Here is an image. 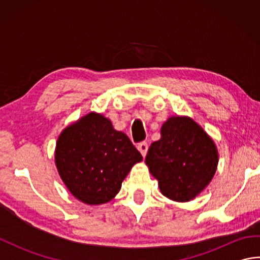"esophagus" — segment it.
Instances as JSON below:
<instances>
[{
	"instance_id": "1",
	"label": "esophagus",
	"mask_w": 260,
	"mask_h": 260,
	"mask_svg": "<svg viewBox=\"0 0 260 260\" xmlns=\"http://www.w3.org/2000/svg\"><path fill=\"white\" fill-rule=\"evenodd\" d=\"M137 150H139V151L141 152V154H142L143 156H145L146 153H147V150H148L147 142H142V143H140V144L137 145Z\"/></svg>"
}]
</instances>
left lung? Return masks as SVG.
<instances>
[{
  "label": "left lung",
  "instance_id": "left-lung-1",
  "mask_svg": "<svg viewBox=\"0 0 260 260\" xmlns=\"http://www.w3.org/2000/svg\"><path fill=\"white\" fill-rule=\"evenodd\" d=\"M219 154L213 140L187 116H171L161 127V139L148 148L145 163L170 200L189 202L213 179Z\"/></svg>",
  "mask_w": 260,
  "mask_h": 260
}]
</instances>
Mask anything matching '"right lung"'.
<instances>
[{"label": "right lung", "instance_id": "right-lung-1", "mask_svg": "<svg viewBox=\"0 0 260 260\" xmlns=\"http://www.w3.org/2000/svg\"><path fill=\"white\" fill-rule=\"evenodd\" d=\"M142 159L127 135L95 112L66 127L54 150V162L64 185L89 206L113 200L121 182Z\"/></svg>", "mask_w": 260, "mask_h": 260}]
</instances>
